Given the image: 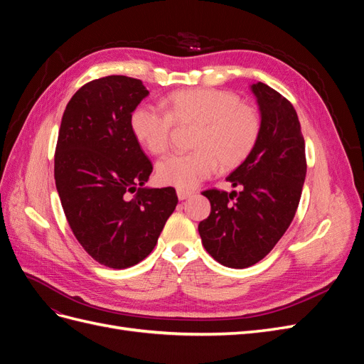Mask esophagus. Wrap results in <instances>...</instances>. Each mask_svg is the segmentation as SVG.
Segmentation results:
<instances>
[{
    "label": "esophagus",
    "mask_w": 364,
    "mask_h": 364,
    "mask_svg": "<svg viewBox=\"0 0 364 364\" xmlns=\"http://www.w3.org/2000/svg\"><path fill=\"white\" fill-rule=\"evenodd\" d=\"M178 197H179V200H185V199H188V197L193 194V191H188V190H182V188H178Z\"/></svg>",
    "instance_id": "esophagus-1"
}]
</instances>
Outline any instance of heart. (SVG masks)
<instances>
[{
  "label": "heart",
  "instance_id": "b5f03b06",
  "mask_svg": "<svg viewBox=\"0 0 364 364\" xmlns=\"http://www.w3.org/2000/svg\"><path fill=\"white\" fill-rule=\"evenodd\" d=\"M165 106L167 112L142 103L130 117L134 135L153 155L168 150L174 124L196 126L191 141L196 150L173 153L158 162L156 176L164 185L196 188L215 173L218 164L225 170L238 167L258 141L259 112L230 91L179 90L165 98Z\"/></svg>",
  "mask_w": 364,
  "mask_h": 364
}]
</instances>
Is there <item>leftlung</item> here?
<instances>
[{
	"label": "left lung",
	"instance_id": "8db88e82",
	"mask_svg": "<svg viewBox=\"0 0 364 364\" xmlns=\"http://www.w3.org/2000/svg\"><path fill=\"white\" fill-rule=\"evenodd\" d=\"M261 130L247 159L226 181L238 191L206 190L211 214L199 223L206 252L232 269L261 261L293 222L306 174L305 141L293 105L273 87L252 85Z\"/></svg>",
	"mask_w": 364,
	"mask_h": 364
}]
</instances>
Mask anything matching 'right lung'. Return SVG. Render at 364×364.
Returning <instances> with one entry per match:
<instances>
[{
    "mask_svg": "<svg viewBox=\"0 0 364 364\" xmlns=\"http://www.w3.org/2000/svg\"><path fill=\"white\" fill-rule=\"evenodd\" d=\"M147 95L132 77L95 79L71 97L59 129L54 179L65 217L82 247L111 269L149 257L178 205L171 186H144L153 165L130 117Z\"/></svg>",
    "mask_w": 364,
    "mask_h": 364,
    "instance_id": "right-lung-1",
    "label": "right lung"
}]
</instances>
